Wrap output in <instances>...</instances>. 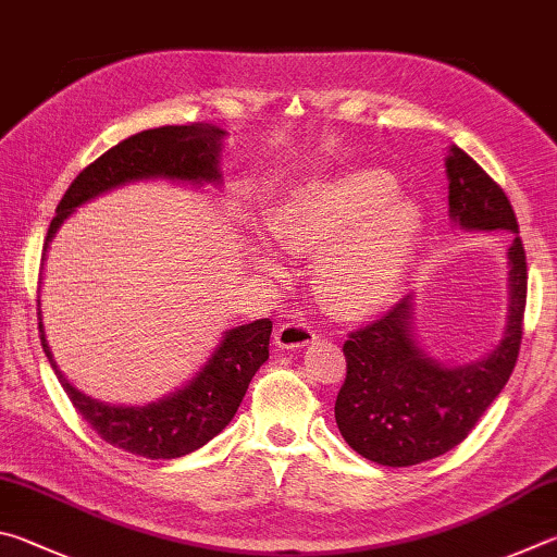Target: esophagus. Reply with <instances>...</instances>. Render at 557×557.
Segmentation results:
<instances>
[{"label":"esophagus","instance_id":"obj_1","mask_svg":"<svg viewBox=\"0 0 557 557\" xmlns=\"http://www.w3.org/2000/svg\"><path fill=\"white\" fill-rule=\"evenodd\" d=\"M273 339H276V345L284 349H298V347H306L308 343H313L315 330L306 323H298V320H290V323L278 325Z\"/></svg>","mask_w":557,"mask_h":557}]
</instances>
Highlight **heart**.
<instances>
[{"label": "heart", "mask_w": 557, "mask_h": 557, "mask_svg": "<svg viewBox=\"0 0 557 557\" xmlns=\"http://www.w3.org/2000/svg\"><path fill=\"white\" fill-rule=\"evenodd\" d=\"M269 234L281 249L313 257L315 288L323 304L343 315H369L388 304L411 267L421 214L394 195L382 171H355L298 188L273 208ZM269 276L284 267L261 257Z\"/></svg>", "instance_id": "1"}]
</instances>
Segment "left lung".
<instances>
[{"mask_svg": "<svg viewBox=\"0 0 557 557\" xmlns=\"http://www.w3.org/2000/svg\"><path fill=\"white\" fill-rule=\"evenodd\" d=\"M450 151L445 161L450 218L465 230L513 232L509 323L490 357L465 367H441L418 349L411 296L347 335V374L335 421L355 453L386 467H411L460 445L502 394L521 349L529 269L519 222L502 185L462 149Z\"/></svg>", "mask_w": 557, "mask_h": 557, "instance_id": "8db88e82", "label": "left lung"}]
</instances>
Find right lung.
I'll list each match as a JSON object with an SVG mask.
<instances>
[{"label":"right lung","mask_w":557,"mask_h":557,"mask_svg":"<svg viewBox=\"0 0 557 557\" xmlns=\"http://www.w3.org/2000/svg\"><path fill=\"white\" fill-rule=\"evenodd\" d=\"M222 136L224 132L205 124H165L159 129L134 134L112 146L67 185L63 200L55 208L51 227H48L46 247L77 205L114 188V185L156 178V175L190 183L220 181L218 156ZM38 333H41L48 362L75 411L104 443L120 447L124 453L146 457V460H173V457L198 450L227 428L247 394L251 376L269 359L271 320L261 318L249 325L230 330L222 345L214 349L210 362L188 386L144 408L107 406L67 384V379L58 372L46 343L41 304H38Z\"/></svg>","instance_id":"obj_1"}]
</instances>
